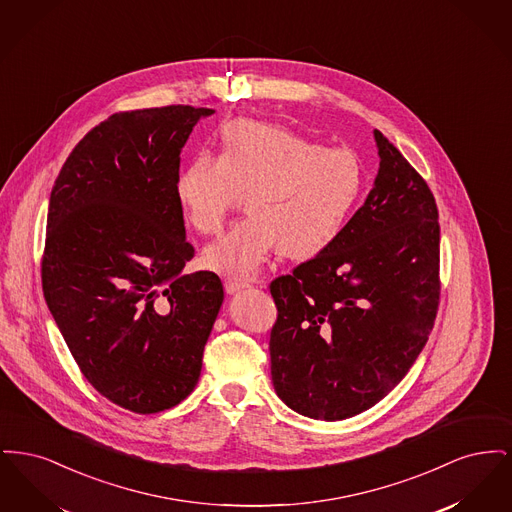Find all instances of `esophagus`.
<instances>
[{
    "mask_svg": "<svg viewBox=\"0 0 512 512\" xmlns=\"http://www.w3.org/2000/svg\"><path fill=\"white\" fill-rule=\"evenodd\" d=\"M245 288H249L247 282H238V280H226V282H224V290H226V293H230V295H232V293L242 292Z\"/></svg>",
    "mask_w": 512,
    "mask_h": 512,
    "instance_id": "obj_1",
    "label": "esophagus"
}]
</instances>
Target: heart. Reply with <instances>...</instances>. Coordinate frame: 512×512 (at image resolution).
Wrapping results in <instances>:
<instances>
[{"label": "heart", "instance_id": "b5f03b06", "mask_svg": "<svg viewBox=\"0 0 512 512\" xmlns=\"http://www.w3.org/2000/svg\"><path fill=\"white\" fill-rule=\"evenodd\" d=\"M365 190L359 157L322 147L286 126L238 119L220 134V153L201 151L176 176L174 194L203 236L219 234L245 195L247 219L203 253L224 276L251 278L280 249L286 259L317 257L347 226Z\"/></svg>", "mask_w": 512, "mask_h": 512}]
</instances>
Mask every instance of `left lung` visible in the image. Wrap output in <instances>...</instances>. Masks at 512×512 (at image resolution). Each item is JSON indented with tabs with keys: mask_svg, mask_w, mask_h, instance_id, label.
<instances>
[{
	"mask_svg": "<svg viewBox=\"0 0 512 512\" xmlns=\"http://www.w3.org/2000/svg\"><path fill=\"white\" fill-rule=\"evenodd\" d=\"M374 142L380 169L363 207L326 251L270 284L272 384L315 420H345L384 399L438 313L436 199L382 132Z\"/></svg>",
	"mask_w": 512,
	"mask_h": 512,
	"instance_id": "obj_1",
	"label": "left lung"
}]
</instances>
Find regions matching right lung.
<instances>
[{
  "instance_id": "right-lung-1",
  "label": "right lung",
  "mask_w": 512,
  "mask_h": 512,
  "mask_svg": "<svg viewBox=\"0 0 512 512\" xmlns=\"http://www.w3.org/2000/svg\"><path fill=\"white\" fill-rule=\"evenodd\" d=\"M215 111L117 113L74 147L51 190L42 286L76 365L132 413L184 401L224 299L194 257L174 184L180 151Z\"/></svg>"
}]
</instances>
